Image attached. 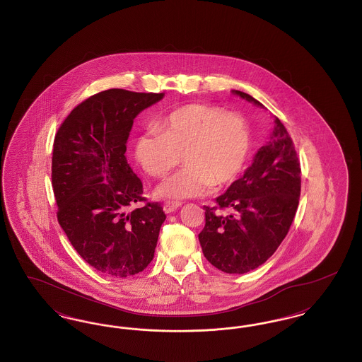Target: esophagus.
<instances>
[{
	"mask_svg": "<svg viewBox=\"0 0 362 362\" xmlns=\"http://www.w3.org/2000/svg\"><path fill=\"white\" fill-rule=\"evenodd\" d=\"M180 206H182V204H180V202H175V201H167L163 207H164V211H165V213H171V211L177 210V209H179Z\"/></svg>",
	"mask_w": 362,
	"mask_h": 362,
	"instance_id": "esophagus-1",
	"label": "esophagus"
}]
</instances>
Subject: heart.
Instances as JSON below:
<instances>
[{"label": "heart", "instance_id": "1", "mask_svg": "<svg viewBox=\"0 0 362 362\" xmlns=\"http://www.w3.org/2000/svg\"><path fill=\"white\" fill-rule=\"evenodd\" d=\"M158 127L136 138L142 170L161 177L182 160L186 167L165 179L157 194L186 199L202 197L239 179L251 155L252 133L244 115L209 104H187L165 115Z\"/></svg>", "mask_w": 362, "mask_h": 362}]
</instances>
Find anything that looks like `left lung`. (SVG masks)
<instances>
[{
    "label": "left lung",
    "mask_w": 362,
    "mask_h": 362,
    "mask_svg": "<svg viewBox=\"0 0 362 362\" xmlns=\"http://www.w3.org/2000/svg\"><path fill=\"white\" fill-rule=\"evenodd\" d=\"M233 93L263 107L248 93ZM274 124L252 165L216 198V206H204L205 228L198 235L204 255L228 274H244L263 264L285 239L296 216L300 160L284 123L276 118Z\"/></svg>",
    "instance_id": "1"
}]
</instances>
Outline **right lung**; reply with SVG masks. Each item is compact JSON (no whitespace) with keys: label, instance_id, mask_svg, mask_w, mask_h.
Instances as JSON below:
<instances>
[{"label":"right lung","instance_id":"obj_1","mask_svg":"<svg viewBox=\"0 0 362 362\" xmlns=\"http://www.w3.org/2000/svg\"><path fill=\"white\" fill-rule=\"evenodd\" d=\"M163 93L107 89L76 105L52 148L57 218L71 245L105 276L141 273L155 257L165 213L142 197V182L126 160L133 121ZM144 207L130 209L134 203Z\"/></svg>","mask_w":362,"mask_h":362}]
</instances>
